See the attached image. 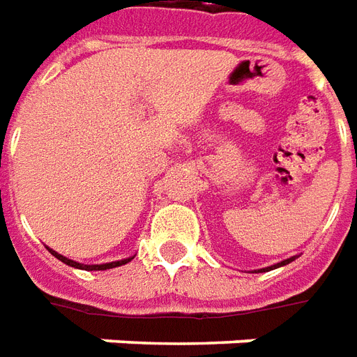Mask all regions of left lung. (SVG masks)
Here are the masks:
<instances>
[{"label":"left lung","mask_w":357,"mask_h":357,"mask_svg":"<svg viewBox=\"0 0 357 357\" xmlns=\"http://www.w3.org/2000/svg\"><path fill=\"white\" fill-rule=\"evenodd\" d=\"M293 261V259H287V261H283V262H278V264H274V266H270V270H274V268H280V266H283V264H289V262ZM262 270H268V268H262ZM261 270V272H262Z\"/></svg>","instance_id":"1"}]
</instances>
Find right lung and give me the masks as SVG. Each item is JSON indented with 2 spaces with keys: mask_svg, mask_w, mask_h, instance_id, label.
Here are the masks:
<instances>
[{
  "mask_svg": "<svg viewBox=\"0 0 357 357\" xmlns=\"http://www.w3.org/2000/svg\"><path fill=\"white\" fill-rule=\"evenodd\" d=\"M51 251V255H54L59 261H62L64 264H68V266H74V268H82V270H108V268H116V266H121V264H127V262L131 261V259H123V261H118V262H108V264H79V262L75 261H70V259H66V257H62V255H59L56 251H53V249H49Z\"/></svg>",
  "mask_w": 357,
  "mask_h": 357,
  "instance_id": "obj_1",
  "label": "right lung"
}]
</instances>
